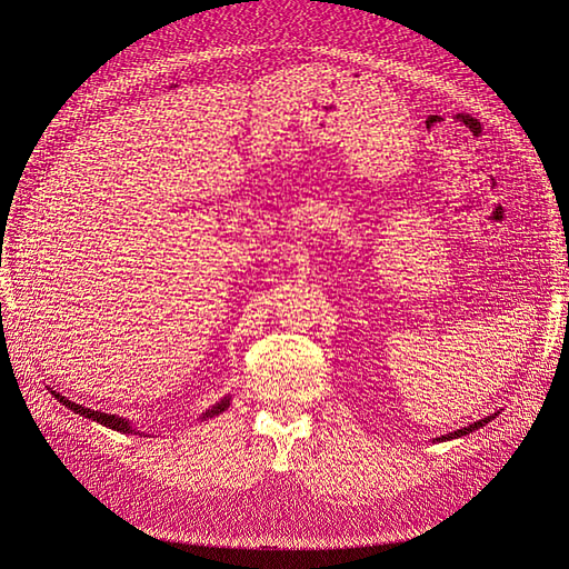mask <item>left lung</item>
<instances>
[{"label": "left lung", "mask_w": 569, "mask_h": 569, "mask_svg": "<svg viewBox=\"0 0 569 569\" xmlns=\"http://www.w3.org/2000/svg\"><path fill=\"white\" fill-rule=\"evenodd\" d=\"M496 415H489V417H485V420H480V422H472V425H468V427H463V429H457L455 433H445V436H440V438H436L438 442L440 440H452V438H461V436H466V433H472L475 429H480V427H485V425H489L491 420H493Z\"/></svg>", "instance_id": "obj_1"}]
</instances>
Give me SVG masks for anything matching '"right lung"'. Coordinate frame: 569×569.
<instances>
[{
	"instance_id": "1",
	"label": "right lung",
	"mask_w": 569,
	"mask_h": 569,
	"mask_svg": "<svg viewBox=\"0 0 569 569\" xmlns=\"http://www.w3.org/2000/svg\"><path fill=\"white\" fill-rule=\"evenodd\" d=\"M50 392H52V390H50ZM52 395H54V399H57L59 403L67 406L69 410H73V412H78V415H82V417H89V420H94V422H99V425H103V427H108V429H114V431H119V433H136V429L131 427L129 420H124V417L108 415V412H101V410H89V408H84V406H80V403L69 401L67 397H62L59 392H52ZM228 406H230V397H223L219 403H214L212 408L204 410L200 420H209V417L221 415L223 410H228ZM138 436H142V433H138Z\"/></svg>"
}]
</instances>
